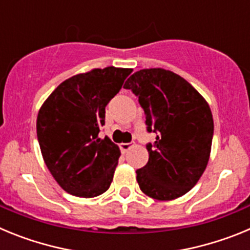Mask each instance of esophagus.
<instances>
[{"mask_svg": "<svg viewBox=\"0 0 250 250\" xmlns=\"http://www.w3.org/2000/svg\"><path fill=\"white\" fill-rule=\"evenodd\" d=\"M131 146H132L131 143H121V144H120L121 152H126L127 150H129Z\"/></svg>", "mask_w": 250, "mask_h": 250, "instance_id": "34e87169", "label": "esophagus"}]
</instances>
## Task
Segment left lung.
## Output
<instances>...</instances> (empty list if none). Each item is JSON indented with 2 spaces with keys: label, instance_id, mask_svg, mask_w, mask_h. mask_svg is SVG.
Segmentation results:
<instances>
[{
  "label": "left lung",
  "instance_id": "1",
  "mask_svg": "<svg viewBox=\"0 0 250 250\" xmlns=\"http://www.w3.org/2000/svg\"><path fill=\"white\" fill-rule=\"evenodd\" d=\"M144 109L149 161L136 170L141 191L158 200L184 195L198 183L210 155L214 123L202 95L182 76L164 68H145L127 79Z\"/></svg>",
  "mask_w": 250,
  "mask_h": 250
}]
</instances>
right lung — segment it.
Wrapping results in <instances>:
<instances>
[{
  "label": "right lung",
  "instance_id": "obj_1",
  "mask_svg": "<svg viewBox=\"0 0 250 250\" xmlns=\"http://www.w3.org/2000/svg\"><path fill=\"white\" fill-rule=\"evenodd\" d=\"M131 68H94L60 83L37 115V139L46 167L68 194L94 198L114 178L120 150L107 136L105 107Z\"/></svg>",
  "mask_w": 250,
  "mask_h": 250
}]
</instances>
